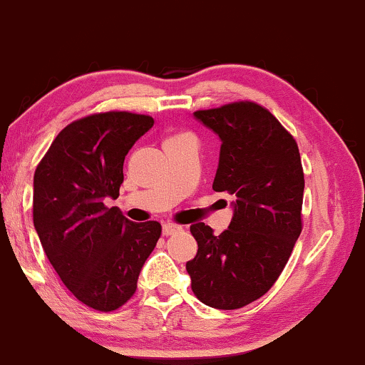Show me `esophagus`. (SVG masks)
<instances>
[{"label":"esophagus","instance_id":"obj_1","mask_svg":"<svg viewBox=\"0 0 365 365\" xmlns=\"http://www.w3.org/2000/svg\"><path fill=\"white\" fill-rule=\"evenodd\" d=\"M182 230V227L177 224H163V236H173V234H177Z\"/></svg>","mask_w":365,"mask_h":365}]
</instances>
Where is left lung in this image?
Returning a JSON list of instances; mask_svg holds the SVG:
<instances>
[{"instance_id": "1", "label": "left lung", "mask_w": 365, "mask_h": 365, "mask_svg": "<svg viewBox=\"0 0 365 365\" xmlns=\"http://www.w3.org/2000/svg\"><path fill=\"white\" fill-rule=\"evenodd\" d=\"M193 116L222 141L212 188L236 195V202L220 236L204 222L190 225L198 251L187 271L202 303L237 310L269 292L302 232V158L294 138L251 101Z\"/></svg>"}]
</instances>
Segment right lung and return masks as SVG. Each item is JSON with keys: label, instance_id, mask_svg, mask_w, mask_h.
I'll use <instances>...</instances> for the list:
<instances>
[{"label": "right lung", "instance_id": "1", "mask_svg": "<svg viewBox=\"0 0 365 365\" xmlns=\"http://www.w3.org/2000/svg\"><path fill=\"white\" fill-rule=\"evenodd\" d=\"M153 118L128 110L91 114L62 129L35 170L34 225L50 264L84 305L123 307L161 236L156 220L136 224L116 207L123 165Z\"/></svg>", "mask_w": 365, "mask_h": 365}]
</instances>
